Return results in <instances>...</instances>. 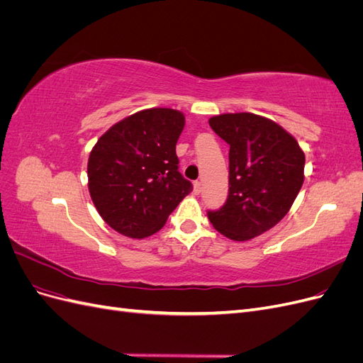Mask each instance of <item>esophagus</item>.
I'll use <instances>...</instances> for the list:
<instances>
[{
	"mask_svg": "<svg viewBox=\"0 0 363 363\" xmlns=\"http://www.w3.org/2000/svg\"><path fill=\"white\" fill-rule=\"evenodd\" d=\"M200 192H201V182L196 180V182L194 183V194H195V195H199Z\"/></svg>",
	"mask_w": 363,
	"mask_h": 363,
	"instance_id": "34e87169",
	"label": "esophagus"
}]
</instances>
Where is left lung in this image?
Wrapping results in <instances>:
<instances>
[{
  "mask_svg": "<svg viewBox=\"0 0 363 363\" xmlns=\"http://www.w3.org/2000/svg\"><path fill=\"white\" fill-rule=\"evenodd\" d=\"M230 145L228 199L208 221L225 238L250 240L268 232L289 212L304 182V151L274 121L248 113L208 119Z\"/></svg>",
  "mask_w": 363,
  "mask_h": 363,
  "instance_id": "8db88e82",
  "label": "left lung"
}]
</instances>
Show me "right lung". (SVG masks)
<instances>
[{"mask_svg":"<svg viewBox=\"0 0 363 363\" xmlns=\"http://www.w3.org/2000/svg\"><path fill=\"white\" fill-rule=\"evenodd\" d=\"M184 115L168 107L136 112L108 128L87 160V188L98 213L118 233L155 235L192 183L179 172L175 145Z\"/></svg>","mask_w":363,"mask_h":363,"instance_id":"add662e5","label":"right lung"}]
</instances>
